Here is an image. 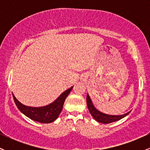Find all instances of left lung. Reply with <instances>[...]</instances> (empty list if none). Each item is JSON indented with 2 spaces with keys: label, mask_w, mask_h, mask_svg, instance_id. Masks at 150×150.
I'll return each instance as SVG.
<instances>
[{
  "label": "left lung",
  "mask_w": 150,
  "mask_h": 150,
  "mask_svg": "<svg viewBox=\"0 0 150 150\" xmlns=\"http://www.w3.org/2000/svg\"><path fill=\"white\" fill-rule=\"evenodd\" d=\"M87 107L89 108V111L90 112L91 115H92L93 118H94L97 121L99 122V123H105V124H107V123H111L113 122L117 121V120H119L121 118H124L125 116H126L129 113H125L123 115H120V116H112V115H108L105 114V113H101L100 111H98L97 109H96L95 107L93 106L92 101H91L90 97L87 94Z\"/></svg>",
  "instance_id": "obj_1"
}]
</instances>
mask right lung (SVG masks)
Returning a JSON list of instances; mask_svg holds the SVG:
<instances>
[{
  "label": "right lung",
  "mask_w": 150,
  "mask_h": 150,
  "mask_svg": "<svg viewBox=\"0 0 150 150\" xmlns=\"http://www.w3.org/2000/svg\"><path fill=\"white\" fill-rule=\"evenodd\" d=\"M73 87H70V89L62 93L59 97L51 104L42 107H31V106H25L21 104L13 94V96L16 106L25 116L39 123H49L54 121L59 116L63 109L65 99L70 94Z\"/></svg>",
  "instance_id": "1"
}]
</instances>
